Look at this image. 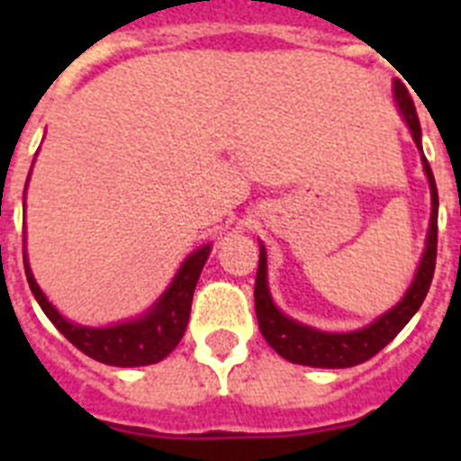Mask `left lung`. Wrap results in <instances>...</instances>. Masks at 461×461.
I'll list each match as a JSON object with an SVG mask.
<instances>
[{
  "label": "left lung",
  "mask_w": 461,
  "mask_h": 461,
  "mask_svg": "<svg viewBox=\"0 0 461 461\" xmlns=\"http://www.w3.org/2000/svg\"><path fill=\"white\" fill-rule=\"evenodd\" d=\"M394 101L397 108L404 117L406 126H409L411 136H413L415 148L420 149L422 168H425L427 182H429L431 194V214H429V230H427L425 251H422L420 266L415 270L411 286L406 288L404 297L381 313L378 319L365 325L353 332H325V330H316L312 325H304L300 321L291 319L281 312L275 304L270 295V286H267V254L266 247L260 242V258H258V272H256V286H254V300H256V319H258V328L266 337L267 344L279 353L281 357H286L288 362L295 365H307V367H323V369H344L356 367L360 362L369 360L376 356L383 346H388L394 337L402 332L406 323L415 316V312L420 309L422 300H425L427 291H429L431 276H434V266H437V233H438V194L437 182H434V173H431L429 164H427L425 154H422V131L420 122H418V113L411 101V94L404 85L394 80L393 83Z\"/></svg>",
  "instance_id": "left-lung-1"
}]
</instances>
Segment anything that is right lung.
I'll return each mask as SVG.
<instances>
[{
  "label": "right lung",
  "instance_id": "1",
  "mask_svg": "<svg viewBox=\"0 0 461 461\" xmlns=\"http://www.w3.org/2000/svg\"><path fill=\"white\" fill-rule=\"evenodd\" d=\"M210 251L212 244H203L194 254L186 256L177 275L170 281V286L158 295V300L148 312H142V316L108 325V328H89V325H78L64 319L62 313L52 307L46 293L41 291L39 284H36L24 249L23 260L24 275H27V281H30L36 303L41 304V309L50 319V323L78 351H83L92 360L110 365V367H145V365H154V362L164 360L185 337L195 284H198V276H201Z\"/></svg>",
  "mask_w": 461,
  "mask_h": 461
}]
</instances>
